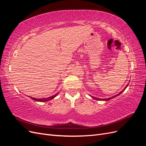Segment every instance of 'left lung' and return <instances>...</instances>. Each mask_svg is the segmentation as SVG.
Instances as JSON below:
<instances>
[{"mask_svg":"<svg viewBox=\"0 0 146 146\" xmlns=\"http://www.w3.org/2000/svg\"><path fill=\"white\" fill-rule=\"evenodd\" d=\"M127 86H128V85H127ZM127 86L125 88V89L124 90H123L121 92H119V93L118 94H117L116 96H113V97H111V98H108V99H98V98H95V97H93V96H91V97H92V98H93V99H96V100H106V101H107V100H110V99H113V98H115V97H116V96H119V94H121V93H122V92L123 91H124L125 90V88H127Z\"/></svg>","mask_w":146,"mask_h":146,"instance_id":"1","label":"left lung"}]
</instances>
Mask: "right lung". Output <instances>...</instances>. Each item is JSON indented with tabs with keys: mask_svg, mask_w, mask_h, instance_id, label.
<instances>
[{
	"mask_svg": "<svg viewBox=\"0 0 146 146\" xmlns=\"http://www.w3.org/2000/svg\"><path fill=\"white\" fill-rule=\"evenodd\" d=\"M58 94V93H56V94H55V95H54V96H51V97H49V98H42V99H36V98H31L30 97V98L32 99H33V100H35V101H37V102H47V101H48V100H52V99H53L54 98H55V97Z\"/></svg>",
	"mask_w": 146,
	"mask_h": 146,
	"instance_id": "right-lung-1",
	"label": "right lung"
}]
</instances>
